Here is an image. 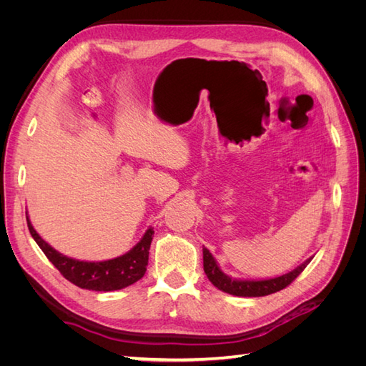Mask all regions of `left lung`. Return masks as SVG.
Masks as SVG:
<instances>
[{"label": "left lung", "instance_id": "obj_1", "mask_svg": "<svg viewBox=\"0 0 366 366\" xmlns=\"http://www.w3.org/2000/svg\"><path fill=\"white\" fill-rule=\"evenodd\" d=\"M310 261H312V258L299 265V267H296L293 272L278 276V278L264 280V281H239V280H232L227 274L221 272L217 261L212 257V253H210L206 247L203 249V267L209 281L212 282L218 290L234 295V296L257 297V296H267V295L280 292L285 289L287 285H290L297 276L302 273V270L307 267Z\"/></svg>", "mask_w": 366, "mask_h": 366}]
</instances>
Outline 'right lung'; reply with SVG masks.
<instances>
[{"label":"right lung","instance_id":"obj_1","mask_svg":"<svg viewBox=\"0 0 366 366\" xmlns=\"http://www.w3.org/2000/svg\"><path fill=\"white\" fill-rule=\"evenodd\" d=\"M27 226L30 235L36 241L44 254L56 267L65 280L85 290L93 292H113L125 289V287L137 282L147 272L149 246L154 237V230L149 227L143 238L128 253L114 259L88 262L65 257V254L54 250L44 241L36 230L30 224L27 217Z\"/></svg>","mask_w":366,"mask_h":366}]
</instances>
